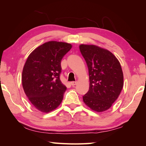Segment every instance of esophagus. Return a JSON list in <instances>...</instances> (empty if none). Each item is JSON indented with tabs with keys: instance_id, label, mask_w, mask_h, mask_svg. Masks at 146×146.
Returning a JSON list of instances; mask_svg holds the SVG:
<instances>
[{
	"instance_id": "1",
	"label": "esophagus",
	"mask_w": 146,
	"mask_h": 146,
	"mask_svg": "<svg viewBox=\"0 0 146 146\" xmlns=\"http://www.w3.org/2000/svg\"><path fill=\"white\" fill-rule=\"evenodd\" d=\"M71 84L73 86H75V85L76 84V81H73V82H71Z\"/></svg>"
}]
</instances>
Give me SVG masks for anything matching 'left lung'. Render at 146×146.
I'll list each match as a JSON object with an SVG mask.
<instances>
[{
    "label": "left lung",
    "instance_id": "8db88e82",
    "mask_svg": "<svg viewBox=\"0 0 146 146\" xmlns=\"http://www.w3.org/2000/svg\"><path fill=\"white\" fill-rule=\"evenodd\" d=\"M79 48L90 75V89L83 96L84 102L95 111H104L111 107L122 90L120 64L111 52L97 46L81 44Z\"/></svg>",
    "mask_w": 146,
    "mask_h": 146
}]
</instances>
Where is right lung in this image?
I'll return each mask as SVG.
<instances>
[{"mask_svg": "<svg viewBox=\"0 0 146 146\" xmlns=\"http://www.w3.org/2000/svg\"><path fill=\"white\" fill-rule=\"evenodd\" d=\"M71 44L49 41L32 51L24 64L22 83L24 92L35 108L49 113L60 104L66 90L60 79L61 60Z\"/></svg>", "mask_w": 146, "mask_h": 146, "instance_id": "right-lung-1", "label": "right lung"}]
</instances>
